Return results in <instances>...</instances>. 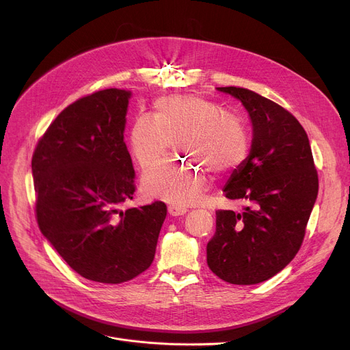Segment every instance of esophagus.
I'll return each mask as SVG.
<instances>
[{
  "mask_svg": "<svg viewBox=\"0 0 350 350\" xmlns=\"http://www.w3.org/2000/svg\"><path fill=\"white\" fill-rule=\"evenodd\" d=\"M167 211H169L170 216H180V215H184L187 212V208L181 206V205H169Z\"/></svg>",
  "mask_w": 350,
  "mask_h": 350,
  "instance_id": "obj_1",
  "label": "esophagus"
}]
</instances>
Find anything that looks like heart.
<instances>
[{
  "mask_svg": "<svg viewBox=\"0 0 350 350\" xmlns=\"http://www.w3.org/2000/svg\"><path fill=\"white\" fill-rule=\"evenodd\" d=\"M154 116L138 115L131 124L129 149L137 165L144 169L159 161L174 139H178V151L191 155L192 162L163 161L149 167L142 176V191L148 196L178 205L193 204L209 188L208 167L228 173L249 155L251 138L245 120L209 98L198 94L161 96L154 103Z\"/></svg>",
  "mask_w": 350,
  "mask_h": 350,
  "instance_id": "b5f03b06",
  "label": "heart"
}]
</instances>
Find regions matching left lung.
I'll return each instance as SVG.
<instances>
[{
	"label": "left lung",
	"instance_id": "8db88e82",
	"mask_svg": "<svg viewBox=\"0 0 350 350\" xmlns=\"http://www.w3.org/2000/svg\"><path fill=\"white\" fill-rule=\"evenodd\" d=\"M238 98L254 124L252 149L223 189L247 204L242 212L217 211L206 246L209 269L237 285L266 281L297 254L319 192L308 134L297 119L255 91L217 87Z\"/></svg>",
	"mask_w": 350,
	"mask_h": 350
}]
</instances>
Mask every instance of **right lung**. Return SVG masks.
Segmentation results:
<instances>
[{
  "instance_id": "add662e5",
  "label": "right lung",
  "mask_w": 350,
  "mask_h": 350,
  "mask_svg": "<svg viewBox=\"0 0 350 350\" xmlns=\"http://www.w3.org/2000/svg\"><path fill=\"white\" fill-rule=\"evenodd\" d=\"M130 91H95L66 107L31 158L36 217L44 237L81 277L122 284L154 262L165 202L120 211L135 191L124 142Z\"/></svg>"
}]
</instances>
